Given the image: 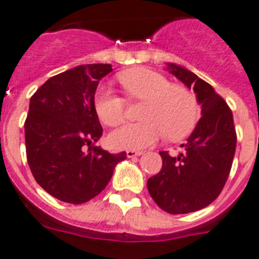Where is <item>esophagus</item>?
I'll list each match as a JSON object with an SVG mask.
<instances>
[{
  "instance_id": "esophagus-1",
  "label": "esophagus",
  "mask_w": 259,
  "mask_h": 259,
  "mask_svg": "<svg viewBox=\"0 0 259 259\" xmlns=\"http://www.w3.org/2000/svg\"><path fill=\"white\" fill-rule=\"evenodd\" d=\"M126 155H127V158H134V156L142 155V151H136V150H127V151H126Z\"/></svg>"
}]
</instances>
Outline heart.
Segmentation results:
<instances>
[{
	"instance_id": "1",
	"label": "heart",
	"mask_w": 259,
	"mask_h": 259,
	"mask_svg": "<svg viewBox=\"0 0 259 259\" xmlns=\"http://www.w3.org/2000/svg\"><path fill=\"white\" fill-rule=\"evenodd\" d=\"M130 101H145L141 109L142 122L126 123L109 136L114 149L140 150L167 134L171 141L186 138L199 119V104L190 89L153 69L136 68L118 77ZM97 116L108 126H117L125 118V100L112 89L100 87L95 95Z\"/></svg>"
}]
</instances>
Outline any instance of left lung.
Here are the masks:
<instances>
[{"instance_id":"left-lung-1","label":"left lung","mask_w":259,"mask_h":259,"mask_svg":"<svg viewBox=\"0 0 259 259\" xmlns=\"http://www.w3.org/2000/svg\"><path fill=\"white\" fill-rule=\"evenodd\" d=\"M167 69L195 91L201 118L182 145L183 153L159 151L162 168L147 180V190L167 213H190L209 205L223 191L236 153V129L232 110L212 85L174 63H167Z\"/></svg>"}]
</instances>
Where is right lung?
<instances>
[{"instance_id":"obj_1","label":"right lung","mask_w":259,"mask_h":259,"mask_svg":"<svg viewBox=\"0 0 259 259\" xmlns=\"http://www.w3.org/2000/svg\"><path fill=\"white\" fill-rule=\"evenodd\" d=\"M110 64H82L52 76L30 99L26 155L36 183L64 203L82 204L112 179L126 153L110 154L95 142L103 127L95 109L100 80Z\"/></svg>"}]
</instances>
